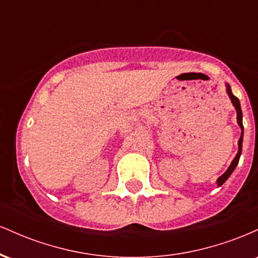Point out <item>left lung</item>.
Here are the masks:
<instances>
[{
  "label": "left lung",
  "instance_id": "left-lung-1",
  "mask_svg": "<svg viewBox=\"0 0 258 258\" xmlns=\"http://www.w3.org/2000/svg\"><path fill=\"white\" fill-rule=\"evenodd\" d=\"M227 93H228V96H229L230 100H232L233 105L235 106V109H236V120H238L239 126H240V128H241V136H240V139H239V142H238V146H239L238 154H236V156H235V158H234V160L232 161V164H230V166L228 167V170L226 171V172L222 174L220 178L217 179V184H218V186H221L222 184H223L224 182H226V180H227L228 178H229V176L233 173V171L235 170L236 165H238L239 159H240V155H241L242 135H244V126H242V112H241V108H240V102H239V99L236 98V97L234 96V94L232 93V90H230V86L228 85V84H227Z\"/></svg>",
  "mask_w": 258,
  "mask_h": 258
}]
</instances>
